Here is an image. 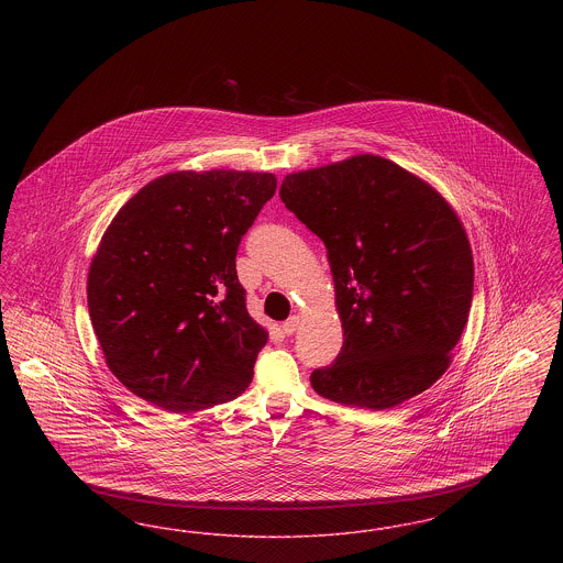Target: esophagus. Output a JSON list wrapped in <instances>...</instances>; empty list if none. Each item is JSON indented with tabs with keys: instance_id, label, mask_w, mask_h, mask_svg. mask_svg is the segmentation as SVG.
<instances>
[{
	"instance_id": "obj_1",
	"label": "esophagus",
	"mask_w": 563,
	"mask_h": 563,
	"mask_svg": "<svg viewBox=\"0 0 563 563\" xmlns=\"http://www.w3.org/2000/svg\"><path fill=\"white\" fill-rule=\"evenodd\" d=\"M297 327H299V317H291V319H287V321L283 322V333L285 335H294L295 331H297Z\"/></svg>"
}]
</instances>
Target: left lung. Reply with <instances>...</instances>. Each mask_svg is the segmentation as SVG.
<instances>
[{
  "instance_id": "obj_1",
  "label": "left lung",
  "mask_w": 563,
  "mask_h": 563,
  "mask_svg": "<svg viewBox=\"0 0 563 563\" xmlns=\"http://www.w3.org/2000/svg\"><path fill=\"white\" fill-rule=\"evenodd\" d=\"M280 200L324 242L344 331L312 388L367 409L424 393L452 365L473 301V251L454 207L374 154L289 173Z\"/></svg>"
}]
</instances>
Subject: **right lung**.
Masks as SVG:
<instances>
[{"label":"right lung","instance_id":"obj_1","mask_svg":"<svg viewBox=\"0 0 563 563\" xmlns=\"http://www.w3.org/2000/svg\"><path fill=\"white\" fill-rule=\"evenodd\" d=\"M276 175L175 170L115 213L92 255L86 297L109 372L173 413L232 401L268 331L246 312L236 251Z\"/></svg>","mask_w":563,"mask_h":563}]
</instances>
